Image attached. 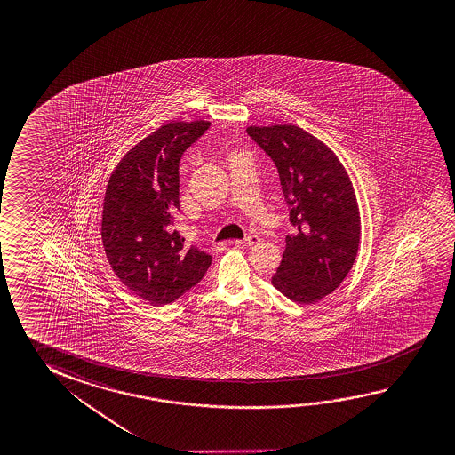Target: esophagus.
Masks as SVG:
<instances>
[{
	"label": "esophagus",
	"instance_id": "34e87169",
	"mask_svg": "<svg viewBox=\"0 0 455 455\" xmlns=\"http://www.w3.org/2000/svg\"><path fill=\"white\" fill-rule=\"evenodd\" d=\"M236 243H238V244H243V246L252 247L260 243V236H257V235H249L246 238L241 239V241H236Z\"/></svg>",
	"mask_w": 455,
	"mask_h": 455
}]
</instances>
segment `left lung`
<instances>
[{
    "label": "left lung",
    "mask_w": 455,
    "mask_h": 455,
    "mask_svg": "<svg viewBox=\"0 0 455 455\" xmlns=\"http://www.w3.org/2000/svg\"><path fill=\"white\" fill-rule=\"evenodd\" d=\"M246 132L275 162L295 228L271 283L295 303L319 301L339 287L357 257L360 214L349 176L333 150L303 128Z\"/></svg>",
    "instance_id": "obj_1"
}]
</instances>
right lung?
Wrapping results in <instances>:
<instances>
[{
	"label": "right lung",
	"instance_id": "add662e5",
	"mask_svg": "<svg viewBox=\"0 0 455 455\" xmlns=\"http://www.w3.org/2000/svg\"><path fill=\"white\" fill-rule=\"evenodd\" d=\"M211 127L170 122L128 150L106 187L101 238L112 271L136 297L172 303L203 279L211 255L172 228L180 211V156Z\"/></svg>",
	"mask_w": 455,
	"mask_h": 455
}]
</instances>
